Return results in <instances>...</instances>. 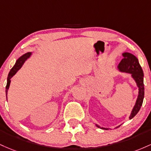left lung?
<instances>
[{
    "label": "left lung",
    "instance_id": "left-lung-1",
    "mask_svg": "<svg viewBox=\"0 0 151 151\" xmlns=\"http://www.w3.org/2000/svg\"><path fill=\"white\" fill-rule=\"evenodd\" d=\"M123 55L124 58L122 59L121 61L118 64L117 68L121 73H126L130 74L131 78L134 80L135 83H136L137 87L138 88V97H137L136 101H135L134 106H133L129 116V119L130 120L138 113L142 104H143L144 98V76L143 69H142L139 62H138V59L133 54L128 53V52H125V53H123ZM95 126L98 127V128H101V129H109L108 128H103V127L99 126L97 124H95ZM121 126V124L116 126V128H118V127Z\"/></svg>",
    "mask_w": 151,
    "mask_h": 151
}]
</instances>
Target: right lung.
Listing matches in <instances>:
<instances>
[{"label":"right lung","instance_id":"1","mask_svg":"<svg viewBox=\"0 0 151 151\" xmlns=\"http://www.w3.org/2000/svg\"><path fill=\"white\" fill-rule=\"evenodd\" d=\"M32 54H33V52H28V53H26L23 54V55H21L19 58H18V60H16V63H15L14 66L12 68L11 71H10L9 73H8V78H7V84H6V98H7L8 91V89H9L10 84H11V79L13 78V76H14L15 75H16V73L21 68V67L23 66V65L24 64V63L26 61V60H28V59L29 58L30 56H31Z\"/></svg>","mask_w":151,"mask_h":151}]
</instances>
